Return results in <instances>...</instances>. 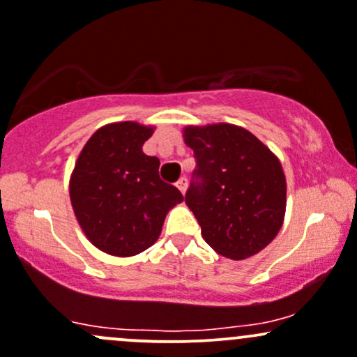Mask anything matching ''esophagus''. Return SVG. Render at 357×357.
Segmentation results:
<instances>
[{
	"label": "esophagus",
	"mask_w": 357,
	"mask_h": 357,
	"mask_svg": "<svg viewBox=\"0 0 357 357\" xmlns=\"http://www.w3.org/2000/svg\"><path fill=\"white\" fill-rule=\"evenodd\" d=\"M176 186H178V190L181 191L183 195H185V193H186V188H188V179L181 178L178 183H176Z\"/></svg>",
	"instance_id": "1"
}]
</instances>
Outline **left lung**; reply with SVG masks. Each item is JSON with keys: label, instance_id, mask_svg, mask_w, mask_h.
Listing matches in <instances>:
<instances>
[{"label": "left lung", "instance_id": "obj_1", "mask_svg": "<svg viewBox=\"0 0 357 357\" xmlns=\"http://www.w3.org/2000/svg\"><path fill=\"white\" fill-rule=\"evenodd\" d=\"M197 169L186 205L222 257L245 260L272 241L286 213V176L275 153L241 126H186Z\"/></svg>", "mask_w": 357, "mask_h": 357}]
</instances>
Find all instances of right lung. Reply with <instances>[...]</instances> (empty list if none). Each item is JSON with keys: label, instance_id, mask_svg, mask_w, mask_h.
<instances>
[{"label": "right lung", "instance_id": "add662e5", "mask_svg": "<svg viewBox=\"0 0 357 357\" xmlns=\"http://www.w3.org/2000/svg\"><path fill=\"white\" fill-rule=\"evenodd\" d=\"M152 126L111 123L89 138L70 178V200L87 239L114 257H133L157 241L183 195L159 178V159L145 155Z\"/></svg>", "mask_w": 357, "mask_h": 357}]
</instances>
